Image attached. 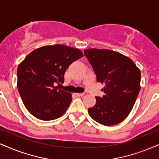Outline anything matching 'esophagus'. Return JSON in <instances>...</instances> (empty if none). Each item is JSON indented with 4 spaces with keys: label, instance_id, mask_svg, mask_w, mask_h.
I'll list each match as a JSON object with an SVG mask.
<instances>
[{
    "label": "esophagus",
    "instance_id": "esophagus-1",
    "mask_svg": "<svg viewBox=\"0 0 159 159\" xmlns=\"http://www.w3.org/2000/svg\"><path fill=\"white\" fill-rule=\"evenodd\" d=\"M76 95L77 96V97H83V96L85 95V93H76Z\"/></svg>",
    "mask_w": 159,
    "mask_h": 159
}]
</instances>
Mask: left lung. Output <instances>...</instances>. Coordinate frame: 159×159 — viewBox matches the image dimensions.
Here are the masks:
<instances>
[{
	"label": "left lung",
	"mask_w": 159,
	"mask_h": 159,
	"mask_svg": "<svg viewBox=\"0 0 159 159\" xmlns=\"http://www.w3.org/2000/svg\"><path fill=\"white\" fill-rule=\"evenodd\" d=\"M84 53L97 82L105 85V95L96 97V105L89 108L90 116L105 126L119 124L130 113L139 93L140 70L131 59L114 51L89 48Z\"/></svg>",
	"instance_id": "left-lung-1"
}]
</instances>
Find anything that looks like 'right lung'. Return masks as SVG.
I'll return each mask as SVG.
<instances>
[{"label":"right lung","mask_w":159,"mask_h":159,"mask_svg":"<svg viewBox=\"0 0 159 159\" xmlns=\"http://www.w3.org/2000/svg\"><path fill=\"white\" fill-rule=\"evenodd\" d=\"M83 54L78 48L57 44L37 48L17 68V89L28 111L40 120L56 119L67 111L71 93L58 89L66 70Z\"/></svg>","instance_id":"add662e5"}]
</instances>
